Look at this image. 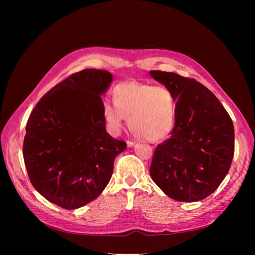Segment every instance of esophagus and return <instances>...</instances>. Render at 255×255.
I'll use <instances>...</instances> for the list:
<instances>
[{"mask_svg":"<svg viewBox=\"0 0 255 255\" xmlns=\"http://www.w3.org/2000/svg\"><path fill=\"white\" fill-rule=\"evenodd\" d=\"M135 140H128L127 143H128V146H133L135 144Z\"/></svg>","mask_w":255,"mask_h":255,"instance_id":"esophagus-1","label":"esophagus"}]
</instances>
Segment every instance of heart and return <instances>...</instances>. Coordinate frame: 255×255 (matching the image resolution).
Wrapping results in <instances>:
<instances>
[{"instance_id":"1","label":"heart","mask_w":255,"mask_h":255,"mask_svg":"<svg viewBox=\"0 0 255 255\" xmlns=\"http://www.w3.org/2000/svg\"><path fill=\"white\" fill-rule=\"evenodd\" d=\"M177 99L166 86L140 82H123L114 89V100L105 99L103 114L113 128L121 127L126 117L129 128L145 139L165 138L173 128Z\"/></svg>"}]
</instances>
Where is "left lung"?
Segmentation results:
<instances>
[{
  "mask_svg": "<svg viewBox=\"0 0 255 255\" xmlns=\"http://www.w3.org/2000/svg\"><path fill=\"white\" fill-rule=\"evenodd\" d=\"M150 74L177 99L171 136L154 151L150 175L171 199L200 201L218 188L232 164V119L201 83L173 72L152 70Z\"/></svg>",
  "mask_w": 255,
  "mask_h": 255,
  "instance_id": "obj_1",
  "label": "left lung"
}]
</instances>
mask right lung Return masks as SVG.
Instances as JSON below:
<instances>
[{"label":"right lung","mask_w":255,"mask_h":255,"mask_svg":"<svg viewBox=\"0 0 255 255\" xmlns=\"http://www.w3.org/2000/svg\"><path fill=\"white\" fill-rule=\"evenodd\" d=\"M112 80L99 69L73 73L40 99L27 120L23 157L29 181L66 210L98 198L111 180L115 157L127 149L105 128L101 96Z\"/></svg>","instance_id":"add662e5"}]
</instances>
